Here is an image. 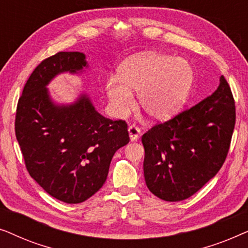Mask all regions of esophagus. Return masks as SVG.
<instances>
[{"instance_id": "34e87169", "label": "esophagus", "mask_w": 248, "mask_h": 248, "mask_svg": "<svg viewBox=\"0 0 248 248\" xmlns=\"http://www.w3.org/2000/svg\"><path fill=\"white\" fill-rule=\"evenodd\" d=\"M128 133H130L131 141H137L139 139V135L141 133V130L137 126V125H130V126H128Z\"/></svg>"}]
</instances>
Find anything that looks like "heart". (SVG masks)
<instances>
[{
	"label": "heart",
	"instance_id": "1",
	"mask_svg": "<svg viewBox=\"0 0 248 248\" xmlns=\"http://www.w3.org/2000/svg\"><path fill=\"white\" fill-rule=\"evenodd\" d=\"M194 71L187 60L166 54H141L120 67V77L106 80V93L111 109L123 116L133 107L131 90L139 91V103L155 120L175 114L191 93Z\"/></svg>",
	"mask_w": 248,
	"mask_h": 248
}]
</instances>
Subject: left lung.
Returning <instances> with one entry per match:
<instances>
[{"instance_id": "8db88e82", "label": "left lung", "mask_w": 248, "mask_h": 248, "mask_svg": "<svg viewBox=\"0 0 248 248\" xmlns=\"http://www.w3.org/2000/svg\"><path fill=\"white\" fill-rule=\"evenodd\" d=\"M236 123L235 100L225 77L217 90L142 135L145 184L169 202L188 199L222 167Z\"/></svg>"}]
</instances>
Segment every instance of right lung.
Here are the masks:
<instances>
[{
  "instance_id": "add662e5",
  "label": "right lung",
  "mask_w": 248,
  "mask_h": 248,
  "mask_svg": "<svg viewBox=\"0 0 248 248\" xmlns=\"http://www.w3.org/2000/svg\"><path fill=\"white\" fill-rule=\"evenodd\" d=\"M87 65L84 54L59 52L38 64L16 105L15 130L29 175L53 198L77 204L106 182L115 152L130 141L126 122L104 117L89 98L55 106L46 84Z\"/></svg>"
}]
</instances>
